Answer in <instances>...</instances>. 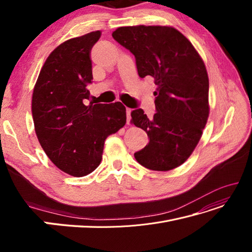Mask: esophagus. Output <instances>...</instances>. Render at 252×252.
<instances>
[{"instance_id": "esophagus-1", "label": "esophagus", "mask_w": 252, "mask_h": 252, "mask_svg": "<svg viewBox=\"0 0 252 252\" xmlns=\"http://www.w3.org/2000/svg\"><path fill=\"white\" fill-rule=\"evenodd\" d=\"M126 116H127V124H129L131 120V109H129V108L126 109Z\"/></svg>"}]
</instances>
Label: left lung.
<instances>
[{"instance_id":"1","label":"left lung","mask_w":252,"mask_h":252,"mask_svg":"<svg viewBox=\"0 0 252 252\" xmlns=\"http://www.w3.org/2000/svg\"><path fill=\"white\" fill-rule=\"evenodd\" d=\"M112 37L135 58L141 78L155 79L154 118L143 109L131 123L149 143L134 158L150 170L168 171L184 163L199 143L209 116V80L202 58L187 37L171 26L119 27Z\"/></svg>"}]
</instances>
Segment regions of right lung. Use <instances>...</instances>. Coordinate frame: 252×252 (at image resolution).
Wrapping results in <instances>:
<instances>
[{"label": "right lung", "mask_w": 252, "mask_h": 252, "mask_svg": "<svg viewBox=\"0 0 252 252\" xmlns=\"http://www.w3.org/2000/svg\"><path fill=\"white\" fill-rule=\"evenodd\" d=\"M100 37L96 30L59 45L45 61L32 94L42 148L59 169L78 178L100 165L105 140L126 124L121 102L85 104L93 82L90 51Z\"/></svg>", "instance_id": "obj_1"}]
</instances>
